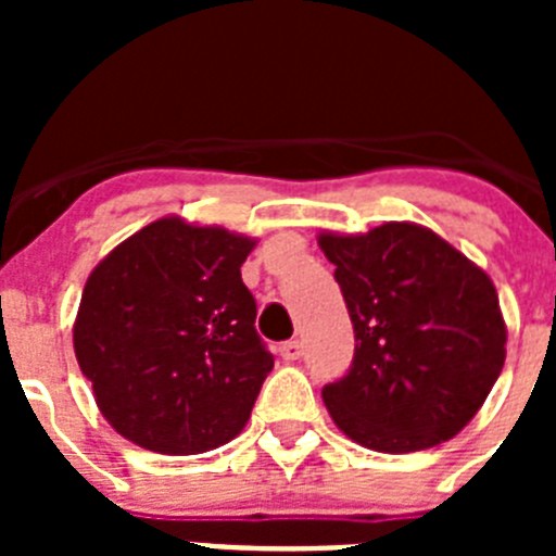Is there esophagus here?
I'll return each instance as SVG.
<instances>
[{"instance_id":"esophagus-1","label":"esophagus","mask_w":556,"mask_h":556,"mask_svg":"<svg viewBox=\"0 0 556 556\" xmlns=\"http://www.w3.org/2000/svg\"><path fill=\"white\" fill-rule=\"evenodd\" d=\"M303 353V345L298 342V339H289V342H283L281 345V356L287 358V362H294V358H301Z\"/></svg>"}]
</instances>
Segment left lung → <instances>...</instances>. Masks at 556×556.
<instances>
[{"label":"left lung","instance_id":"8db88e82","mask_svg":"<svg viewBox=\"0 0 556 556\" xmlns=\"http://www.w3.org/2000/svg\"><path fill=\"white\" fill-rule=\"evenodd\" d=\"M356 353L323 387L339 431L381 454H412L459 434L507 358V326L490 275L415 223L367 233L323 230Z\"/></svg>","mask_w":556,"mask_h":556}]
</instances>
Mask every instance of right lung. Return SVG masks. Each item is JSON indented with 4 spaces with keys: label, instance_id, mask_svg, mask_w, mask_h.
<instances>
[{
    "label": "right lung",
    "instance_id": "1",
    "mask_svg": "<svg viewBox=\"0 0 556 556\" xmlns=\"http://www.w3.org/2000/svg\"><path fill=\"white\" fill-rule=\"evenodd\" d=\"M253 236L161 217L91 269L75 356L102 417L155 454H203L250 420L273 356L242 283Z\"/></svg>",
    "mask_w": 556,
    "mask_h": 556
}]
</instances>
